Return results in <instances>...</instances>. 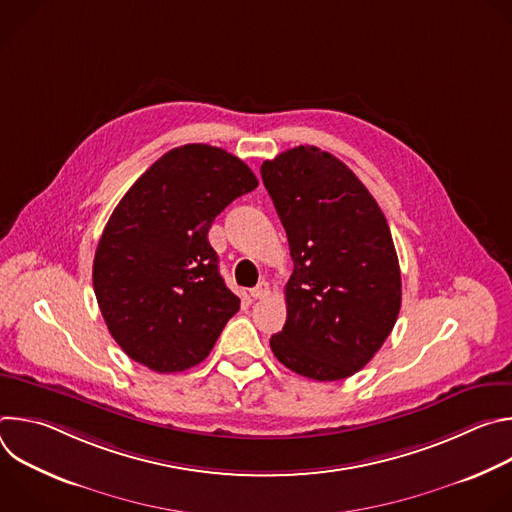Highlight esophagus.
Listing matches in <instances>:
<instances>
[{"label":"esophagus","instance_id":"obj_1","mask_svg":"<svg viewBox=\"0 0 512 512\" xmlns=\"http://www.w3.org/2000/svg\"><path fill=\"white\" fill-rule=\"evenodd\" d=\"M269 294H271V287H269L267 281H259L251 289V298H255V300H265V298H269Z\"/></svg>","mask_w":512,"mask_h":512}]
</instances>
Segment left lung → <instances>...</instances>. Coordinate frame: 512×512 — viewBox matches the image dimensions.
<instances>
[{"instance_id":"1","label":"left lung","mask_w":512,"mask_h":512,"mask_svg":"<svg viewBox=\"0 0 512 512\" xmlns=\"http://www.w3.org/2000/svg\"><path fill=\"white\" fill-rule=\"evenodd\" d=\"M261 178L294 259L287 320L271 350L302 377L346 379L377 354L399 316L401 271L387 218L354 172L314 145L263 162Z\"/></svg>"}]
</instances>
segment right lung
<instances>
[{
  "label": "right lung",
  "instance_id": "1",
  "mask_svg": "<svg viewBox=\"0 0 512 512\" xmlns=\"http://www.w3.org/2000/svg\"><path fill=\"white\" fill-rule=\"evenodd\" d=\"M257 184L237 156L188 143L145 170L115 206L97 245L93 287L129 358L180 373L210 354L241 300L218 273L208 231Z\"/></svg>",
  "mask_w": 512,
  "mask_h": 512
}]
</instances>
